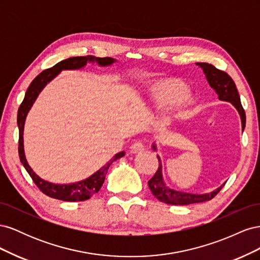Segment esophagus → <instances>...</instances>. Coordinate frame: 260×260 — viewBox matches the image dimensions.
Segmentation results:
<instances>
[{"mask_svg":"<svg viewBox=\"0 0 260 260\" xmlns=\"http://www.w3.org/2000/svg\"><path fill=\"white\" fill-rule=\"evenodd\" d=\"M130 149H131V153L142 152L143 149H144V144L141 142V141H136V142L131 145Z\"/></svg>","mask_w":260,"mask_h":260,"instance_id":"esophagus-1","label":"esophagus"}]
</instances>
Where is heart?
Listing matches in <instances>:
<instances>
[{
    "label": "heart",
    "mask_w": 260,
    "mask_h": 260,
    "mask_svg": "<svg viewBox=\"0 0 260 260\" xmlns=\"http://www.w3.org/2000/svg\"><path fill=\"white\" fill-rule=\"evenodd\" d=\"M152 96L156 107L160 109H167L177 102L185 107L191 102L190 94L187 93V86L178 80H168L157 84L153 89Z\"/></svg>",
    "instance_id": "1"
}]
</instances>
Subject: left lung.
I'll return each mask as SVG.
<instances>
[{"label": "left lung", "instance_id": "obj_1", "mask_svg": "<svg viewBox=\"0 0 260 260\" xmlns=\"http://www.w3.org/2000/svg\"><path fill=\"white\" fill-rule=\"evenodd\" d=\"M198 65L203 68L204 74L206 75L207 81L209 82L211 88L214 89L218 94L219 100L230 102V103H232L234 107L238 109L242 119V129L245 128V122H246L245 112H244V108L241 104V100H240L237 85H235L232 78L225 72H223V70H220L216 68L214 65L208 64V62H198ZM153 148L156 149L155 145H153ZM157 158H158L159 166H158V169H157V171L155 172V175L153 176V178L148 181V186L151 188V191L155 198L162 203L170 204V205H190V204L207 202V201H210L211 199H214L225 184L224 183L220 187H218L216 191H212L211 193L202 194V195L175 191L172 190V188H169L168 186L165 185L162 181V176H161L160 159L158 156H157Z\"/></svg>", "mask_w": 260, "mask_h": 260}]
</instances>
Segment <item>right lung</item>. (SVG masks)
Listing matches in <instances>:
<instances>
[{
  "mask_svg": "<svg viewBox=\"0 0 260 260\" xmlns=\"http://www.w3.org/2000/svg\"><path fill=\"white\" fill-rule=\"evenodd\" d=\"M86 61H96L100 66H108L113 64L115 59L111 57H94V56H77V57H70L67 59L61 60L57 62L56 65L43 70V72L38 75L34 81L30 83L29 88L26 92L25 99H23L22 103L20 104L18 108L17 114V123L19 128V140H18V154L21 164L23 167L26 168L29 176L32 179L36 185L39 187L42 193L45 195L50 196L52 199H56L65 202H80L89 200L92 195L98 193L100 191L101 186L103 185L104 180L106 177V174L108 171L111 164L117 159H119L120 157L124 155L123 152H120L116 154L112 160L107 162L104 167H102L95 174L92 175L90 178L85 179L83 181L77 183L72 184H54L50 183L48 181L42 180L40 177H38L32 169L30 168L28 165L25 153H23V124H25L26 116L29 112V109L35 103L36 99L38 98L39 93L42 91V89L46 85V83L50 82L53 78L56 77L61 70L66 69H79L83 67Z\"/></svg>",
  "mask_w": 260,
  "mask_h": 260,
  "instance_id": "1",
  "label": "right lung"
}]
</instances>
